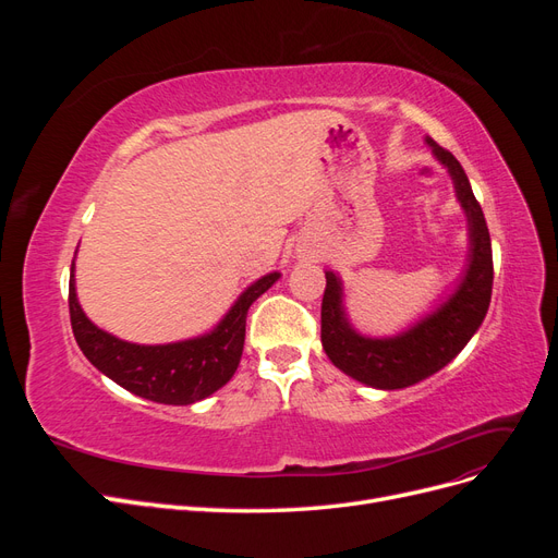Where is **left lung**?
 <instances>
[{
    "label": "left lung",
    "instance_id": "1",
    "mask_svg": "<svg viewBox=\"0 0 558 558\" xmlns=\"http://www.w3.org/2000/svg\"><path fill=\"white\" fill-rule=\"evenodd\" d=\"M433 154L449 167L456 193L470 223V267L459 291L426 320L393 340H369L353 332L342 312V286L326 272V291L320 302V342L328 359L344 375L375 388H404L442 369L482 326L494 289V256L486 218L470 189L461 162L447 148L428 140Z\"/></svg>",
    "mask_w": 558,
    "mask_h": 558
}]
</instances>
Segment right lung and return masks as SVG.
Returning a JSON list of instances; mask_svg holds the SVG:
<instances>
[{
  "label": "right lung",
  "mask_w": 558,
  "mask_h": 558,
  "mask_svg": "<svg viewBox=\"0 0 558 558\" xmlns=\"http://www.w3.org/2000/svg\"><path fill=\"white\" fill-rule=\"evenodd\" d=\"M74 269V267H72ZM279 275L258 279L234 302V307L211 335L197 340L140 347L99 330L81 312L74 275L70 277V318L76 344L99 373L130 393L165 404H191L211 396L230 381L240 365L246 335V314Z\"/></svg>",
  "instance_id": "obj_1"
}]
</instances>
